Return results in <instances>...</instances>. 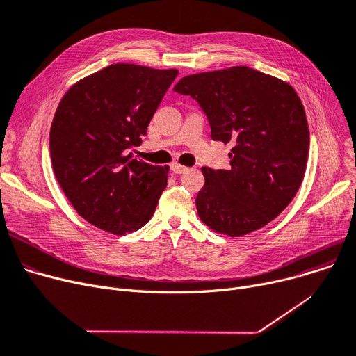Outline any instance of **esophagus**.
<instances>
[{"instance_id": "1", "label": "esophagus", "mask_w": 356, "mask_h": 356, "mask_svg": "<svg viewBox=\"0 0 356 356\" xmlns=\"http://www.w3.org/2000/svg\"><path fill=\"white\" fill-rule=\"evenodd\" d=\"M170 168H172V172L176 173V175H181V173L189 170L188 167H184V165H181V164H179V163H173V164L170 165Z\"/></svg>"}]
</instances>
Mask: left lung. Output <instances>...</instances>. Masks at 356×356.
<instances>
[{
    "mask_svg": "<svg viewBox=\"0 0 356 356\" xmlns=\"http://www.w3.org/2000/svg\"><path fill=\"white\" fill-rule=\"evenodd\" d=\"M173 90L197 101L212 140L234 145L229 170L202 167V222L229 236L266 227L289 207L306 172L309 125L296 90L247 66L189 74Z\"/></svg>",
    "mask_w": 356,
    "mask_h": 356,
    "instance_id": "1",
    "label": "left lung"
}]
</instances>
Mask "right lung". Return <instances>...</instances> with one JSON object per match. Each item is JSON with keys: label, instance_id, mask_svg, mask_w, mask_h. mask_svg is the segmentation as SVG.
Instances as JSON below:
<instances>
[{"label": "right lung", "instance_id": "1", "mask_svg": "<svg viewBox=\"0 0 356 356\" xmlns=\"http://www.w3.org/2000/svg\"><path fill=\"white\" fill-rule=\"evenodd\" d=\"M177 69L117 63L74 83L50 128L56 179L76 212L97 228L124 235L152 219L168 165L137 160L141 143Z\"/></svg>", "mask_w": 356, "mask_h": 356}]
</instances>
